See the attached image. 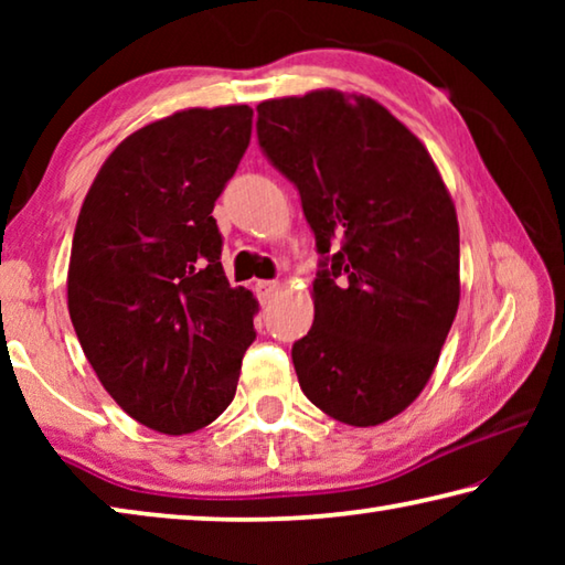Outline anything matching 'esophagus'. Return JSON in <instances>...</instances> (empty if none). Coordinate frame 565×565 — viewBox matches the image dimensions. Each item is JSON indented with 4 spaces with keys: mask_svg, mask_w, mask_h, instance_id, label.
Returning <instances> with one entry per match:
<instances>
[{
    "mask_svg": "<svg viewBox=\"0 0 565 565\" xmlns=\"http://www.w3.org/2000/svg\"><path fill=\"white\" fill-rule=\"evenodd\" d=\"M276 289H279V284H276V281H256V294H259L262 303L271 301V296L276 294Z\"/></svg>",
    "mask_w": 565,
    "mask_h": 565,
    "instance_id": "1",
    "label": "esophagus"
}]
</instances>
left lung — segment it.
Listing matches in <instances>:
<instances>
[{"mask_svg":"<svg viewBox=\"0 0 565 565\" xmlns=\"http://www.w3.org/2000/svg\"><path fill=\"white\" fill-rule=\"evenodd\" d=\"M256 111L264 154L299 189L323 256L313 327L291 349L299 386L341 424L379 426L424 391L456 319L454 199L376 99L317 89Z\"/></svg>","mask_w":565,"mask_h":565,"instance_id":"left-lung-1","label":"left lung"}]
</instances>
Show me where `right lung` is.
Here are the masks:
<instances>
[{"label": "right lung", "mask_w": 565, "mask_h": 565, "mask_svg": "<svg viewBox=\"0 0 565 565\" xmlns=\"http://www.w3.org/2000/svg\"><path fill=\"white\" fill-rule=\"evenodd\" d=\"M246 104L184 109L129 134L76 218L66 303L109 396L159 434H191L236 394L259 301L228 286L218 194L252 139Z\"/></svg>", "instance_id": "1"}]
</instances>
